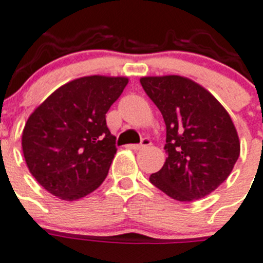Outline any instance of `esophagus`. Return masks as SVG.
Segmentation results:
<instances>
[{
	"mask_svg": "<svg viewBox=\"0 0 263 263\" xmlns=\"http://www.w3.org/2000/svg\"><path fill=\"white\" fill-rule=\"evenodd\" d=\"M148 146H151V141L148 138H143L139 144H130V148H133V150L138 151V150H142V148H144V147H148Z\"/></svg>",
	"mask_w": 263,
	"mask_h": 263,
	"instance_id": "1",
	"label": "esophagus"
}]
</instances>
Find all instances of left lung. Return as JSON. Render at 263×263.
<instances>
[{"instance_id": "1", "label": "left lung", "mask_w": 263, "mask_h": 263, "mask_svg": "<svg viewBox=\"0 0 263 263\" xmlns=\"http://www.w3.org/2000/svg\"><path fill=\"white\" fill-rule=\"evenodd\" d=\"M144 92L163 115L168 158L151 184L180 202L210 194L227 180L240 155L231 116L201 84L185 77H143Z\"/></svg>"}]
</instances>
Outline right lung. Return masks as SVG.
Listing matches in <instances>:
<instances>
[{"mask_svg": "<svg viewBox=\"0 0 263 263\" xmlns=\"http://www.w3.org/2000/svg\"><path fill=\"white\" fill-rule=\"evenodd\" d=\"M127 82L125 77H82L31 113L22 150L31 175L50 194L76 201L104 181L117 151L105 113Z\"/></svg>", "mask_w": 263, "mask_h": 263, "instance_id": "add662e5", "label": "right lung"}]
</instances>
